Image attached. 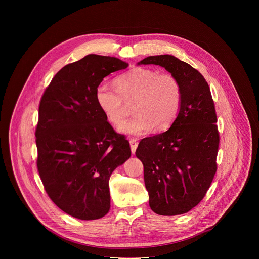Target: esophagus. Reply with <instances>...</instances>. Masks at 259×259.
Returning a JSON list of instances; mask_svg holds the SVG:
<instances>
[{
    "label": "esophagus",
    "instance_id": "1",
    "mask_svg": "<svg viewBox=\"0 0 259 259\" xmlns=\"http://www.w3.org/2000/svg\"><path fill=\"white\" fill-rule=\"evenodd\" d=\"M129 142H130V146H131V152L132 154H135L136 152V149H137V145H138V142H137V139L132 137L129 139Z\"/></svg>",
    "mask_w": 259,
    "mask_h": 259
}]
</instances>
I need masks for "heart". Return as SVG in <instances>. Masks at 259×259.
Here are the masks:
<instances>
[{"instance_id": "heart-1", "label": "heart", "mask_w": 259, "mask_h": 259, "mask_svg": "<svg viewBox=\"0 0 259 259\" xmlns=\"http://www.w3.org/2000/svg\"><path fill=\"white\" fill-rule=\"evenodd\" d=\"M115 88L100 84L95 100L106 119L120 126L127 115V104L133 102L135 116L120 131L139 135L154 128L157 132L169 129L175 122L182 103V89L170 72L158 73L146 67H135L115 80Z\"/></svg>"}]
</instances>
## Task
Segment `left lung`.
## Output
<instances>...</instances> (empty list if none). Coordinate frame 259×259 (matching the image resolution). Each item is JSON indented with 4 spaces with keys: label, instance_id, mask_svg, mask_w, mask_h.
I'll list each match as a JSON object with an SVG mask.
<instances>
[{
    "label": "left lung",
    "instance_id": "left-lung-1",
    "mask_svg": "<svg viewBox=\"0 0 259 259\" xmlns=\"http://www.w3.org/2000/svg\"><path fill=\"white\" fill-rule=\"evenodd\" d=\"M138 64L160 65L181 85L175 122L141 139L135 155L143 164L151 209L165 216L187 213L205 197L217 170L220 138L210 88L201 72L172 55L149 56Z\"/></svg>",
    "mask_w": 259,
    "mask_h": 259
}]
</instances>
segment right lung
Wrapping results in <instances>:
<instances>
[{
	"mask_svg": "<svg viewBox=\"0 0 259 259\" xmlns=\"http://www.w3.org/2000/svg\"><path fill=\"white\" fill-rule=\"evenodd\" d=\"M127 66L116 57L89 54L63 66L41 98L36 166L49 198L72 217L92 220L108 212L109 177L131 156L129 141L95 100L103 78Z\"/></svg>",
	"mask_w": 259,
	"mask_h": 259,
	"instance_id": "add662e5",
	"label": "right lung"
}]
</instances>
